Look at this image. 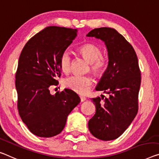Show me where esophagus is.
<instances>
[{
  "instance_id": "34e87169",
  "label": "esophagus",
  "mask_w": 159,
  "mask_h": 159,
  "mask_svg": "<svg viewBox=\"0 0 159 159\" xmlns=\"http://www.w3.org/2000/svg\"><path fill=\"white\" fill-rule=\"evenodd\" d=\"M80 99H81V102H84L85 100L87 99V98L85 97H83V96H80Z\"/></svg>"
}]
</instances>
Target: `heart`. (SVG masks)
I'll use <instances>...</instances> for the list:
<instances>
[{"mask_svg":"<svg viewBox=\"0 0 159 159\" xmlns=\"http://www.w3.org/2000/svg\"><path fill=\"white\" fill-rule=\"evenodd\" d=\"M80 52L90 62L91 70L95 75H102L106 70L107 62L101 57L102 51L94 44H86L79 49ZM60 69L64 72H70L71 68V56L67 50L61 54L59 60ZM64 85L68 89L80 94H84L89 91L92 85V79L87 75H74L65 78Z\"/></svg>","mask_w":159,"mask_h":159,"instance_id":"obj_1","label":"heart"}]
</instances>
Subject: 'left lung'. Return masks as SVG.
<instances>
[{
    "mask_svg": "<svg viewBox=\"0 0 159 159\" xmlns=\"http://www.w3.org/2000/svg\"><path fill=\"white\" fill-rule=\"evenodd\" d=\"M87 36L100 39L107 46L108 66L96 90L109 95L92 99L96 112L88 127L100 140H114L125 131L137 114L141 84L138 58L131 44L115 29L95 28Z\"/></svg>",
    "mask_w": 159,
    "mask_h": 159,
    "instance_id": "8db88e82",
    "label": "left lung"
}]
</instances>
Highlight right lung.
Returning a JSON list of instances; mask_svg holds the SVG:
<instances>
[{
	"label": "right lung",
	"instance_id": "obj_1",
	"mask_svg": "<svg viewBox=\"0 0 159 159\" xmlns=\"http://www.w3.org/2000/svg\"><path fill=\"white\" fill-rule=\"evenodd\" d=\"M77 34V29L47 27L31 38L20 53L16 74L18 112L29 130L40 137L59 134L80 102L72 89L54 95L49 89L58 84L60 57Z\"/></svg>",
	"mask_w": 159,
	"mask_h": 159
}]
</instances>
